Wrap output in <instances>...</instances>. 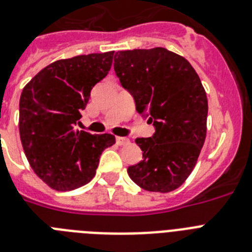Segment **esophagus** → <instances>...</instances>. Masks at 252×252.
<instances>
[{
    "instance_id": "1",
    "label": "esophagus",
    "mask_w": 252,
    "mask_h": 252,
    "mask_svg": "<svg viewBox=\"0 0 252 252\" xmlns=\"http://www.w3.org/2000/svg\"><path fill=\"white\" fill-rule=\"evenodd\" d=\"M116 142H118L119 145H128L129 144V138L126 137H116Z\"/></svg>"
}]
</instances>
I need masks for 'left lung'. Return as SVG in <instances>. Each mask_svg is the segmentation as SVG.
I'll return each mask as SVG.
<instances>
[{"label":"left lung","mask_w":252,"mask_h":252,"mask_svg":"<svg viewBox=\"0 0 252 252\" xmlns=\"http://www.w3.org/2000/svg\"><path fill=\"white\" fill-rule=\"evenodd\" d=\"M114 69L154 134L136 138L142 161L128 167L134 183L150 192L174 191L192 172L207 136L208 99L184 57L166 48L115 53Z\"/></svg>","instance_id":"left-lung-1"}]
</instances>
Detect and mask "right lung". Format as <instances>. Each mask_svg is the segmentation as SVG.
Here are the masks:
<instances>
[{"instance_id":"1","label":"right lung","mask_w":252,"mask_h":252,"mask_svg":"<svg viewBox=\"0 0 252 252\" xmlns=\"http://www.w3.org/2000/svg\"><path fill=\"white\" fill-rule=\"evenodd\" d=\"M114 51L55 61L26 85L19 99L23 150L39 178L56 191L82 187L95 175L108 133L77 130L91 89L107 76Z\"/></svg>"}]
</instances>
